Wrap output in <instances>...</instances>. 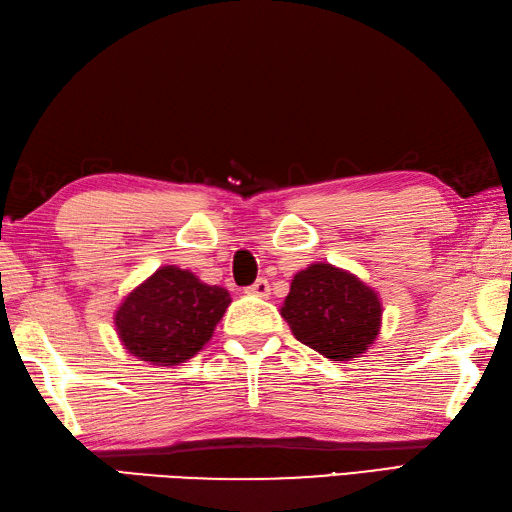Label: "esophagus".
Here are the masks:
<instances>
[{"instance_id":"34e87169","label":"esophagus","mask_w":512,"mask_h":512,"mask_svg":"<svg viewBox=\"0 0 512 512\" xmlns=\"http://www.w3.org/2000/svg\"><path fill=\"white\" fill-rule=\"evenodd\" d=\"M246 293L248 295H255V297H268V295H271V284H268L264 277H259L255 284H250L246 288Z\"/></svg>"}]
</instances>
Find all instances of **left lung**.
<instances>
[{
	"instance_id": "obj_1",
	"label": "left lung",
	"mask_w": 512,
	"mask_h": 512,
	"mask_svg": "<svg viewBox=\"0 0 512 512\" xmlns=\"http://www.w3.org/2000/svg\"><path fill=\"white\" fill-rule=\"evenodd\" d=\"M380 315L383 304L374 288L322 262L293 277L282 306L293 336L331 360L358 358L374 345Z\"/></svg>"
}]
</instances>
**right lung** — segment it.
Here are the masks:
<instances>
[{
  "mask_svg": "<svg viewBox=\"0 0 512 512\" xmlns=\"http://www.w3.org/2000/svg\"><path fill=\"white\" fill-rule=\"evenodd\" d=\"M230 304L226 288L203 284L197 275L163 266L118 306L114 324L132 356L152 365H179L212 338Z\"/></svg>",
  "mask_w": 512,
  "mask_h": 512,
  "instance_id": "1",
  "label": "right lung"
}]
</instances>
